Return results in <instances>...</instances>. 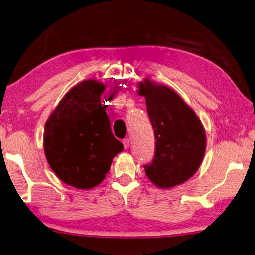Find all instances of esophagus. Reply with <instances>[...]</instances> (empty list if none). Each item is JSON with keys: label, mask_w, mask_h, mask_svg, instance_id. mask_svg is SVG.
<instances>
[{"label": "esophagus", "mask_w": 255, "mask_h": 255, "mask_svg": "<svg viewBox=\"0 0 255 255\" xmlns=\"http://www.w3.org/2000/svg\"><path fill=\"white\" fill-rule=\"evenodd\" d=\"M122 143H123V146H124V148H126V150H128V148L129 147V138H128V137L124 138V140L122 141Z\"/></svg>", "instance_id": "1"}]
</instances>
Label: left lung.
<instances>
[{
  "instance_id": "8db88e82",
  "label": "left lung",
  "mask_w": 255,
  "mask_h": 255,
  "mask_svg": "<svg viewBox=\"0 0 255 255\" xmlns=\"http://www.w3.org/2000/svg\"><path fill=\"white\" fill-rule=\"evenodd\" d=\"M137 93L145 98L155 135V156L145 173L160 189L183 184L203 161L206 135L198 115L174 90L144 79Z\"/></svg>"
}]
</instances>
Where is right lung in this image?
Masks as SVG:
<instances>
[{"mask_svg":"<svg viewBox=\"0 0 255 255\" xmlns=\"http://www.w3.org/2000/svg\"><path fill=\"white\" fill-rule=\"evenodd\" d=\"M107 84L89 79L71 88L51 112L43 147L52 171L65 184L91 190L105 179L123 151L113 136L101 95Z\"/></svg>","mask_w":255,"mask_h":255,"instance_id":"1","label":"right lung"}]
</instances>
